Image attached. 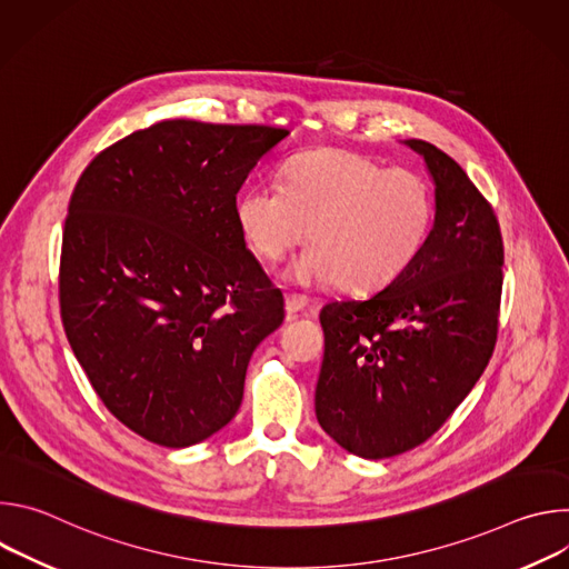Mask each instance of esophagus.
<instances>
[{
  "mask_svg": "<svg viewBox=\"0 0 569 569\" xmlns=\"http://www.w3.org/2000/svg\"><path fill=\"white\" fill-rule=\"evenodd\" d=\"M301 310H312L310 301L306 297H301V295H286V312L292 317V315H297Z\"/></svg>",
  "mask_w": 569,
  "mask_h": 569,
  "instance_id": "obj_1",
  "label": "esophagus"
}]
</instances>
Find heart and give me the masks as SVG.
Returning <instances> with one entry per match:
<instances>
[{
    "mask_svg": "<svg viewBox=\"0 0 569 569\" xmlns=\"http://www.w3.org/2000/svg\"><path fill=\"white\" fill-rule=\"evenodd\" d=\"M279 180L242 193L236 222L263 261L283 259L308 236L312 246L286 272L299 286L385 288L415 263L435 220L432 189L421 173L385 169L351 150L297 154Z\"/></svg>",
    "mask_w": 569,
    "mask_h": 569,
    "instance_id": "1",
    "label": "heart"
}]
</instances>
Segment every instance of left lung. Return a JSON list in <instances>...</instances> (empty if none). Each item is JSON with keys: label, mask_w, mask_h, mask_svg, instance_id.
<instances>
[{"label": "left lung", "mask_w": 569, "mask_h": 569, "mask_svg": "<svg viewBox=\"0 0 569 569\" xmlns=\"http://www.w3.org/2000/svg\"><path fill=\"white\" fill-rule=\"evenodd\" d=\"M435 180V224L415 263L365 299L321 308L315 415L336 443L385 459L428 441L489 365L505 246L498 218L437 146L408 139Z\"/></svg>", "instance_id": "8db88e82"}]
</instances>
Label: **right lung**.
<instances>
[{
  "label": "right lung",
  "mask_w": 569,
  "mask_h": 569,
  "mask_svg": "<svg viewBox=\"0 0 569 569\" xmlns=\"http://www.w3.org/2000/svg\"><path fill=\"white\" fill-rule=\"evenodd\" d=\"M288 130L159 121L99 152L62 231L60 317L106 408L187 448L238 412L283 295L246 248L236 193Z\"/></svg>",
  "instance_id": "obj_1"
}]
</instances>
